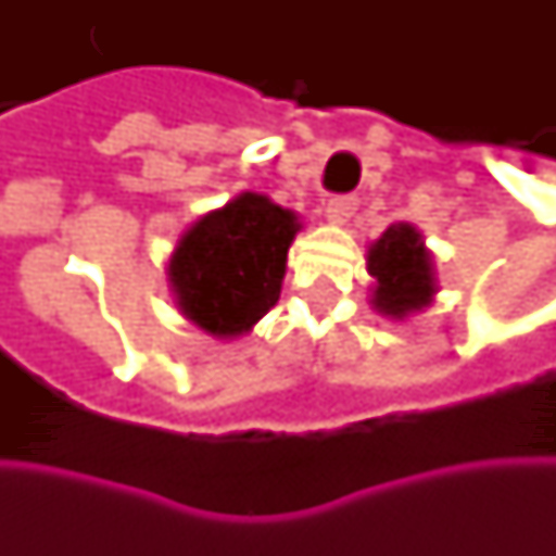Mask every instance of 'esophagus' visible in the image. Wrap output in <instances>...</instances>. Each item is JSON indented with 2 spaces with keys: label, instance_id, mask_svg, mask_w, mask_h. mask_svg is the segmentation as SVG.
Wrapping results in <instances>:
<instances>
[{
  "label": "esophagus",
  "instance_id": "1",
  "mask_svg": "<svg viewBox=\"0 0 556 556\" xmlns=\"http://www.w3.org/2000/svg\"><path fill=\"white\" fill-rule=\"evenodd\" d=\"M355 210H358V198H353V194H337V198H331L328 206H325V216H328L331 223L346 225L353 219Z\"/></svg>",
  "mask_w": 556,
  "mask_h": 556
}]
</instances>
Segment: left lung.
<instances>
[{
  "mask_svg": "<svg viewBox=\"0 0 556 556\" xmlns=\"http://www.w3.org/2000/svg\"><path fill=\"white\" fill-rule=\"evenodd\" d=\"M368 275L377 281L371 306L380 315L402 321L433 303L437 293L433 253L424 247V238L415 225H390L368 247Z\"/></svg>",
  "mask_w": 556,
  "mask_h": 556,
  "instance_id": "8db88e82",
  "label": "left lung"
}]
</instances>
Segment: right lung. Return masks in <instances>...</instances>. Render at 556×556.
<instances>
[{
    "label": "right lung",
    "mask_w": 556,
    "mask_h": 556,
    "mask_svg": "<svg viewBox=\"0 0 556 556\" xmlns=\"http://www.w3.org/2000/svg\"><path fill=\"white\" fill-rule=\"evenodd\" d=\"M300 228L296 213L253 191L201 216L166 268L185 318L225 340L250 331L281 296Z\"/></svg>",
    "instance_id": "add662e5"
}]
</instances>
